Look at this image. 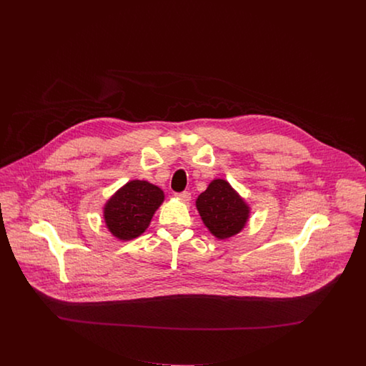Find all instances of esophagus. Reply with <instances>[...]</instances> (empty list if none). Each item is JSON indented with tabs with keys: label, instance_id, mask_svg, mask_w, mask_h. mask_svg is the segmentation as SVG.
<instances>
[{
	"label": "esophagus",
	"instance_id": "1",
	"mask_svg": "<svg viewBox=\"0 0 366 366\" xmlns=\"http://www.w3.org/2000/svg\"><path fill=\"white\" fill-rule=\"evenodd\" d=\"M179 200H182V202H189L191 200V194L188 192V191H185V192H181V194H175Z\"/></svg>",
	"mask_w": 366,
	"mask_h": 366
}]
</instances>
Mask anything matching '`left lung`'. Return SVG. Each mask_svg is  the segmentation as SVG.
<instances>
[{
	"label": "left lung",
	"mask_w": 366,
	"mask_h": 366,
	"mask_svg": "<svg viewBox=\"0 0 366 366\" xmlns=\"http://www.w3.org/2000/svg\"><path fill=\"white\" fill-rule=\"evenodd\" d=\"M196 209L203 224L218 239L239 234L250 215L249 204L225 179H213L207 189L197 196Z\"/></svg>",
	"instance_id": "8db88e82"
}]
</instances>
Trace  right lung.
Here are the masks:
<instances>
[{"mask_svg":"<svg viewBox=\"0 0 366 366\" xmlns=\"http://www.w3.org/2000/svg\"><path fill=\"white\" fill-rule=\"evenodd\" d=\"M164 200L163 191L148 181L134 179L113 194L104 218L110 234L120 240H131L145 232L152 217Z\"/></svg>","mask_w":366,"mask_h":366,"instance_id":"1","label":"right lung"}]
</instances>
